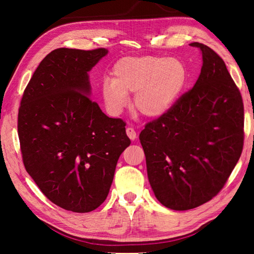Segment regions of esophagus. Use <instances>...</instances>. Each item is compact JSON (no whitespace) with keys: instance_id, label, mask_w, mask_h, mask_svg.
Returning <instances> with one entry per match:
<instances>
[{"instance_id":"1","label":"esophagus","mask_w":254,"mask_h":254,"mask_svg":"<svg viewBox=\"0 0 254 254\" xmlns=\"http://www.w3.org/2000/svg\"><path fill=\"white\" fill-rule=\"evenodd\" d=\"M127 136L130 137L132 141L135 140L136 136H137L135 130H134V128H132V127H127Z\"/></svg>"}]
</instances>
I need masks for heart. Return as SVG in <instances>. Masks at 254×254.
Segmentation results:
<instances>
[{"mask_svg": "<svg viewBox=\"0 0 254 254\" xmlns=\"http://www.w3.org/2000/svg\"><path fill=\"white\" fill-rule=\"evenodd\" d=\"M187 81V70L179 59L163 56L123 58L115 64L112 79L102 85L101 95L112 115H119L134 94L132 106L137 113L158 119L177 102Z\"/></svg>", "mask_w": 254, "mask_h": 254, "instance_id": "1", "label": "heart"}]
</instances>
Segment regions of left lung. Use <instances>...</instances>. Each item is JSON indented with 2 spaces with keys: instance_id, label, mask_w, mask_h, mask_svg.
<instances>
[{
  "instance_id": "left-lung-1",
  "label": "left lung",
  "mask_w": 254,
  "mask_h": 254,
  "mask_svg": "<svg viewBox=\"0 0 254 254\" xmlns=\"http://www.w3.org/2000/svg\"><path fill=\"white\" fill-rule=\"evenodd\" d=\"M203 66L190 91L140 133L149 183L170 209L187 210L218 194L241 157L242 96L225 63L199 42Z\"/></svg>"
}]
</instances>
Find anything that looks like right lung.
Returning a JSON list of instances; mask_svg holds the SVG:
<instances>
[{"mask_svg": "<svg viewBox=\"0 0 254 254\" xmlns=\"http://www.w3.org/2000/svg\"><path fill=\"white\" fill-rule=\"evenodd\" d=\"M109 50L58 48L42 59L24 89L18 115L27 173L50 201L75 213L96 209L109 195L131 141L121 119L103 113L88 72Z\"/></svg>", "mask_w": 254, "mask_h": 254, "instance_id": "obj_1", "label": "right lung"}]
</instances>
